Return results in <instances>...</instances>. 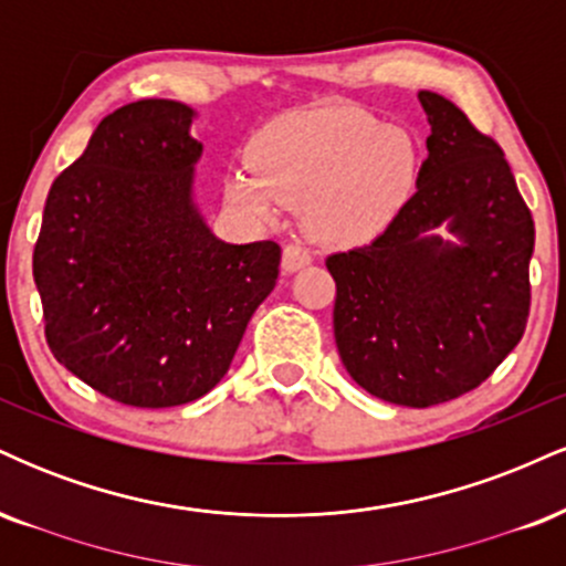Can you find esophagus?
I'll use <instances>...</instances> for the list:
<instances>
[{
	"instance_id": "esophagus-1",
	"label": "esophagus",
	"mask_w": 566,
	"mask_h": 566,
	"mask_svg": "<svg viewBox=\"0 0 566 566\" xmlns=\"http://www.w3.org/2000/svg\"><path fill=\"white\" fill-rule=\"evenodd\" d=\"M311 263V252L305 250L303 244L297 242H290L284 244V252H282V269L287 271V274H292V271H301L305 269V265Z\"/></svg>"
}]
</instances>
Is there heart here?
<instances>
[{"label":"heart","instance_id":"obj_1","mask_svg":"<svg viewBox=\"0 0 566 566\" xmlns=\"http://www.w3.org/2000/svg\"><path fill=\"white\" fill-rule=\"evenodd\" d=\"M252 165L229 172L226 193L255 218L303 205L316 242L365 244L391 226L418 178V146L359 108L282 116L252 143Z\"/></svg>","mask_w":566,"mask_h":566}]
</instances>
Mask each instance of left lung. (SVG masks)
I'll return each mask as SVG.
<instances>
[{
  "label": "left lung",
  "mask_w": 566,
  "mask_h": 566,
  "mask_svg": "<svg viewBox=\"0 0 566 566\" xmlns=\"http://www.w3.org/2000/svg\"><path fill=\"white\" fill-rule=\"evenodd\" d=\"M418 97L431 125L418 191L373 244L327 258L337 354L365 391L401 407L473 391L516 348L535 247L503 148L447 97ZM439 224L459 242L437 238Z\"/></svg>",
  "instance_id": "1"
}]
</instances>
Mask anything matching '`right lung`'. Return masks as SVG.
<instances>
[{
	"mask_svg": "<svg viewBox=\"0 0 566 566\" xmlns=\"http://www.w3.org/2000/svg\"><path fill=\"white\" fill-rule=\"evenodd\" d=\"M191 119L165 97L116 108L44 205L34 282L48 346L119 405L212 391L279 276L276 242H220L199 216Z\"/></svg>",
	"mask_w": 566,
	"mask_h": 566,
	"instance_id": "1",
	"label": "right lung"
}]
</instances>
